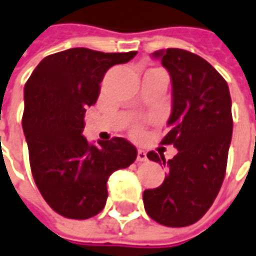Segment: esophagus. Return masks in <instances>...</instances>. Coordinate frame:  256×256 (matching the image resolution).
I'll use <instances>...</instances> for the list:
<instances>
[{
  "label": "esophagus",
  "mask_w": 256,
  "mask_h": 256,
  "mask_svg": "<svg viewBox=\"0 0 256 256\" xmlns=\"http://www.w3.org/2000/svg\"><path fill=\"white\" fill-rule=\"evenodd\" d=\"M137 161H140V162H142V161H147V154H146V151H142V150L137 151Z\"/></svg>",
  "instance_id": "obj_1"
}]
</instances>
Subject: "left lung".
Wrapping results in <instances>:
<instances>
[{"mask_svg": "<svg viewBox=\"0 0 256 256\" xmlns=\"http://www.w3.org/2000/svg\"><path fill=\"white\" fill-rule=\"evenodd\" d=\"M170 72L172 110L168 134L176 156L150 151L151 161L168 170L164 182L142 194L144 208L157 223L185 227L196 223L213 204L223 184L232 134L228 85L204 58L182 48L152 53Z\"/></svg>", "mask_w": 256, "mask_h": 256, "instance_id": "8db88e82", "label": "left lung"}]
</instances>
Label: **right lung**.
Here are the masks:
<instances>
[{
	"label": "right lung",
	"mask_w": 256,
	"mask_h": 256,
	"mask_svg": "<svg viewBox=\"0 0 256 256\" xmlns=\"http://www.w3.org/2000/svg\"><path fill=\"white\" fill-rule=\"evenodd\" d=\"M136 54L68 48L44 57L25 84L22 128L33 179L48 206L67 218L100 213L108 178L137 157L126 138L92 146L82 136L86 108L96 102L105 72Z\"/></svg>",
	"instance_id": "obj_1"
}]
</instances>
